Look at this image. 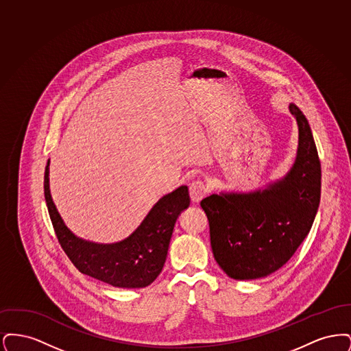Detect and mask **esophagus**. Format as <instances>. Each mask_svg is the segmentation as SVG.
<instances>
[{"label":"esophagus","mask_w":351,"mask_h":351,"mask_svg":"<svg viewBox=\"0 0 351 351\" xmlns=\"http://www.w3.org/2000/svg\"><path fill=\"white\" fill-rule=\"evenodd\" d=\"M206 193H208V186L204 182L196 180V182L189 184V195H191V200L193 202H199L202 200L206 196Z\"/></svg>","instance_id":"34e87169"}]
</instances>
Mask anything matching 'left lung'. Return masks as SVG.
Listing matches in <instances>:
<instances>
[{
  "label": "left lung",
  "instance_id": "8db88e82",
  "mask_svg": "<svg viewBox=\"0 0 351 351\" xmlns=\"http://www.w3.org/2000/svg\"><path fill=\"white\" fill-rule=\"evenodd\" d=\"M299 125L293 167L282 180L250 193H219L201 201L218 266L237 280L265 278L284 266L309 233L321 196V163L309 123Z\"/></svg>",
  "mask_w": 351,
  "mask_h": 351
}]
</instances>
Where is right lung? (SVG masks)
I'll use <instances>...</instances> for the list:
<instances>
[{"mask_svg": "<svg viewBox=\"0 0 351 351\" xmlns=\"http://www.w3.org/2000/svg\"><path fill=\"white\" fill-rule=\"evenodd\" d=\"M49 166L45 171V199L62 249L82 274L118 288H143L162 272L179 215L189 206L188 186L182 185L158 201L138 229L126 239L100 245L77 238L64 225L52 201Z\"/></svg>", "mask_w": 351, "mask_h": 351, "instance_id": "add662e5", "label": "right lung"}]
</instances>
